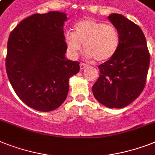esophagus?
Instances as JSON below:
<instances>
[{"mask_svg": "<svg viewBox=\"0 0 155 155\" xmlns=\"http://www.w3.org/2000/svg\"><path fill=\"white\" fill-rule=\"evenodd\" d=\"M80 70H84V69H85L87 68V65L85 64H84V63H81V64H80Z\"/></svg>", "mask_w": 155, "mask_h": 155, "instance_id": "34e87169", "label": "esophagus"}]
</instances>
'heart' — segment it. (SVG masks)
Returning a JSON list of instances; mask_svg holds the SVG:
<instances>
[{"label":"heart","instance_id":"obj_1","mask_svg":"<svg viewBox=\"0 0 155 155\" xmlns=\"http://www.w3.org/2000/svg\"><path fill=\"white\" fill-rule=\"evenodd\" d=\"M64 41L68 53L71 58L78 56L81 45H84L87 57L104 62L116 54L120 37L114 26L95 19L87 18L75 25L74 33H66Z\"/></svg>","mask_w":155,"mask_h":155}]
</instances>
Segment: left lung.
<instances>
[{"mask_svg":"<svg viewBox=\"0 0 155 155\" xmlns=\"http://www.w3.org/2000/svg\"><path fill=\"white\" fill-rule=\"evenodd\" d=\"M108 20L119 34L116 54L99 66V77L92 87L99 103L109 108H122L139 97L147 80L150 54L143 31L121 14L111 13Z\"/></svg>","mask_w":155,"mask_h":155,"instance_id":"obj_1","label":"left lung"}]
</instances>
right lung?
<instances>
[{"mask_svg":"<svg viewBox=\"0 0 155 155\" xmlns=\"http://www.w3.org/2000/svg\"><path fill=\"white\" fill-rule=\"evenodd\" d=\"M66 13L33 14L9 35L5 65L10 84L29 107L51 111L64 102L69 79L80 71V63L65 57L64 26Z\"/></svg>","mask_w":155,"mask_h":155,"instance_id":"add662e5","label":"right lung"}]
</instances>
